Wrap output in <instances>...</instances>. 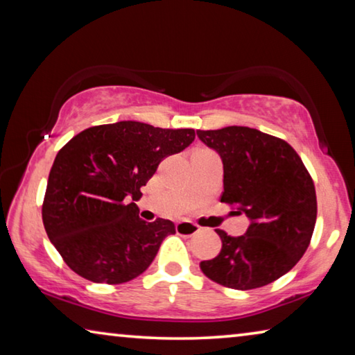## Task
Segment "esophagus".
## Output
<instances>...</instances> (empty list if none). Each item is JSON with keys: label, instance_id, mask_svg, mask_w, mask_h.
I'll list each match as a JSON object with an SVG mask.
<instances>
[{"label": "esophagus", "instance_id": "34e87169", "mask_svg": "<svg viewBox=\"0 0 355 355\" xmlns=\"http://www.w3.org/2000/svg\"><path fill=\"white\" fill-rule=\"evenodd\" d=\"M175 228H177V233H180V235H186V236L196 235V233L200 230V227L191 220H180V222H177Z\"/></svg>", "mask_w": 355, "mask_h": 355}]
</instances>
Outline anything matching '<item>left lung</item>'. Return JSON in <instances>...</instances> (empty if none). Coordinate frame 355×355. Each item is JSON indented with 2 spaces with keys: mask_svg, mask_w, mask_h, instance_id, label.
Returning <instances> with one entry per match:
<instances>
[{
  "mask_svg": "<svg viewBox=\"0 0 355 355\" xmlns=\"http://www.w3.org/2000/svg\"><path fill=\"white\" fill-rule=\"evenodd\" d=\"M220 155V202L250 220L243 236L218 228L222 249L200 263L202 272L233 290H254L291 271L307 250L316 222V192L309 171L290 144L249 127L197 130Z\"/></svg>",
  "mask_w": 355,
  "mask_h": 355,
  "instance_id": "8db88e82",
  "label": "left lung"
}]
</instances>
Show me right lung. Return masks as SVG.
<instances>
[{
  "label": "right lung",
  "instance_id": "1",
  "mask_svg": "<svg viewBox=\"0 0 355 355\" xmlns=\"http://www.w3.org/2000/svg\"><path fill=\"white\" fill-rule=\"evenodd\" d=\"M192 128H155L123 120L97 125L59 150L48 177L42 219L67 266L95 284L133 280L152 264L171 220L139 218L136 200L166 156L194 141Z\"/></svg>",
  "mask_w": 355,
  "mask_h": 355
}]
</instances>
